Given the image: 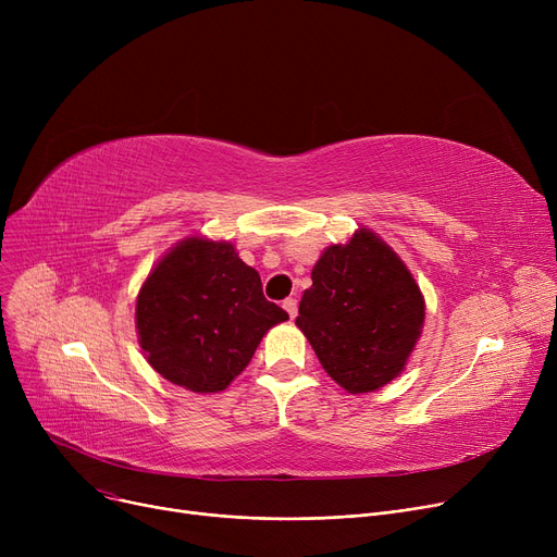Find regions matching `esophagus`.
<instances>
[{"label": "esophagus", "instance_id": "34e87169", "mask_svg": "<svg viewBox=\"0 0 557 557\" xmlns=\"http://www.w3.org/2000/svg\"><path fill=\"white\" fill-rule=\"evenodd\" d=\"M282 307H284V311L288 313V318H290V320L296 318V313H298V302H296L294 298H286V300L282 302Z\"/></svg>", "mask_w": 557, "mask_h": 557}]
</instances>
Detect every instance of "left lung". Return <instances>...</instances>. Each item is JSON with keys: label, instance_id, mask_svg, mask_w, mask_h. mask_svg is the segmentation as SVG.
<instances>
[{"label": "left lung", "instance_id": "left-lung-1", "mask_svg": "<svg viewBox=\"0 0 557 557\" xmlns=\"http://www.w3.org/2000/svg\"><path fill=\"white\" fill-rule=\"evenodd\" d=\"M296 325L349 395L397 379L424 327V296L399 255L368 227L327 246L311 271Z\"/></svg>", "mask_w": 557, "mask_h": 557}]
</instances>
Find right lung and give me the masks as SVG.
<instances>
[{
  "mask_svg": "<svg viewBox=\"0 0 557 557\" xmlns=\"http://www.w3.org/2000/svg\"><path fill=\"white\" fill-rule=\"evenodd\" d=\"M288 313L261 294L259 273L230 242L200 234L175 244L146 275L135 305L141 352L166 382L225 391L259 341Z\"/></svg>",
  "mask_w": 557,
  "mask_h": 557,
  "instance_id": "add662e5",
  "label": "right lung"
}]
</instances>
